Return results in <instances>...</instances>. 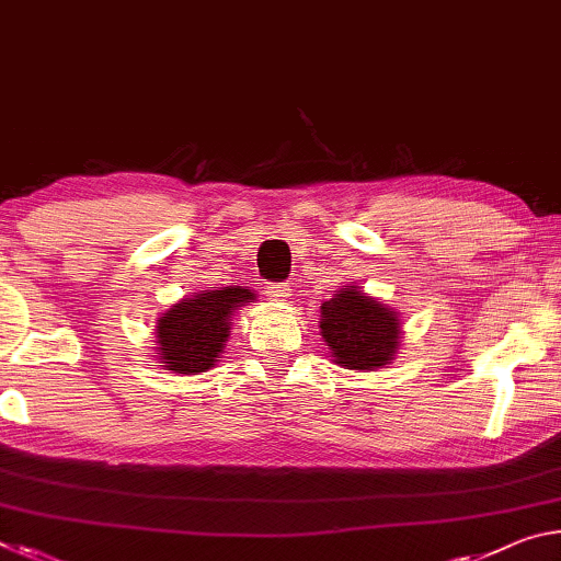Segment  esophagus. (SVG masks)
Segmentation results:
<instances>
[{"label":"esophagus","instance_id":"34e87169","mask_svg":"<svg viewBox=\"0 0 561 561\" xmlns=\"http://www.w3.org/2000/svg\"><path fill=\"white\" fill-rule=\"evenodd\" d=\"M267 299L272 304H287L289 301V287H287V284H272V287H267Z\"/></svg>","mask_w":561,"mask_h":561}]
</instances>
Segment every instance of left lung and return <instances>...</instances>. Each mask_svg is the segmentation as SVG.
<instances>
[{
  "instance_id": "left-lung-1",
  "label": "left lung",
  "mask_w": 561,
  "mask_h": 561,
  "mask_svg": "<svg viewBox=\"0 0 561 561\" xmlns=\"http://www.w3.org/2000/svg\"><path fill=\"white\" fill-rule=\"evenodd\" d=\"M319 336L334 364L366 374L393 364L403 341V324L396 309L368 297L358 284H348L321 304Z\"/></svg>"
}]
</instances>
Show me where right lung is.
Returning a JSON list of instances; mask_svg holds the SVG:
<instances>
[{"instance_id": "add662e5", "label": "right lung", "mask_w": 561, "mask_h": 561, "mask_svg": "<svg viewBox=\"0 0 561 561\" xmlns=\"http://www.w3.org/2000/svg\"><path fill=\"white\" fill-rule=\"evenodd\" d=\"M254 299L250 287H213L173 304L156 321L158 364L170 374L210 371L225 354L237 309Z\"/></svg>"}]
</instances>
